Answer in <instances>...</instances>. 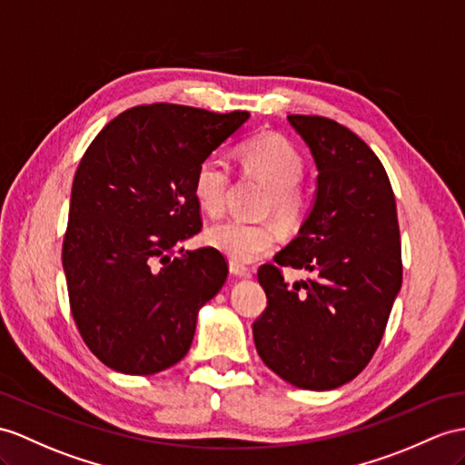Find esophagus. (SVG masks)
Listing matches in <instances>:
<instances>
[{"label": "esophagus", "mask_w": 465, "mask_h": 465, "mask_svg": "<svg viewBox=\"0 0 465 465\" xmlns=\"http://www.w3.org/2000/svg\"><path fill=\"white\" fill-rule=\"evenodd\" d=\"M229 268H231V274L239 276V278H251V276H252V270H251V268L241 264V262H234V260H231Z\"/></svg>", "instance_id": "1"}]
</instances>
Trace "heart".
I'll return each instance as SVG.
<instances>
[{
	"label": "heart",
	"instance_id": "b5f03b06",
	"mask_svg": "<svg viewBox=\"0 0 465 465\" xmlns=\"http://www.w3.org/2000/svg\"><path fill=\"white\" fill-rule=\"evenodd\" d=\"M239 160L248 173L268 185L266 213H274V217L290 229L298 226L310 207L308 193L300 185L303 157L298 147L284 135L258 134L239 145ZM229 187L231 167L221 157H205L197 165L193 197L211 217H217L224 211ZM205 241L234 262H252L276 246L278 229L272 223L226 219L209 226Z\"/></svg>",
	"mask_w": 465,
	"mask_h": 465
}]
</instances>
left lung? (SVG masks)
Masks as SVG:
<instances>
[{
    "mask_svg": "<svg viewBox=\"0 0 465 465\" xmlns=\"http://www.w3.org/2000/svg\"><path fill=\"white\" fill-rule=\"evenodd\" d=\"M318 165V195L300 234L262 264L268 305L252 323L260 359L298 389L331 391L375 355L402 284L401 231L387 172L335 120L290 114ZM312 278L288 287L281 268Z\"/></svg>",
    "mask_w": 465,
    "mask_h": 465,
    "instance_id": "8db88e82",
    "label": "left lung"
}]
</instances>
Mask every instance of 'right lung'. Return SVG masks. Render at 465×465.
Wrapping results in <instances>:
<instances>
[{"label": "right lung", "mask_w": 465, "mask_h": 465, "mask_svg": "<svg viewBox=\"0 0 465 465\" xmlns=\"http://www.w3.org/2000/svg\"><path fill=\"white\" fill-rule=\"evenodd\" d=\"M248 116L142 104L108 122L84 152L63 268L76 330L106 367L153 375L187 355L201 305L229 274L217 248L175 251L203 226L193 175Z\"/></svg>", "instance_id": "obj_1"}]
</instances>
